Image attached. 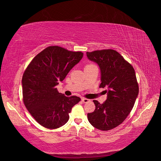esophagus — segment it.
<instances>
[{
    "mask_svg": "<svg viewBox=\"0 0 161 161\" xmlns=\"http://www.w3.org/2000/svg\"><path fill=\"white\" fill-rule=\"evenodd\" d=\"M81 101H82V102H84V103H87V102H89V99H86V98H82L81 99Z\"/></svg>",
    "mask_w": 161,
    "mask_h": 161,
    "instance_id": "esophagus-1",
    "label": "esophagus"
}]
</instances>
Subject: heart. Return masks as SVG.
<instances>
[{"instance_id": "b5f03b06", "label": "heart", "mask_w": 161, "mask_h": 161, "mask_svg": "<svg viewBox=\"0 0 161 161\" xmlns=\"http://www.w3.org/2000/svg\"><path fill=\"white\" fill-rule=\"evenodd\" d=\"M95 66L94 64H88V65H86V67H88V66Z\"/></svg>"}]
</instances>
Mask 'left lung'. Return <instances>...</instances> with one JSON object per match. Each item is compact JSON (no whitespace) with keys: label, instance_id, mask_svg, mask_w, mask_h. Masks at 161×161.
<instances>
[{"label":"left lung","instance_id":"8db88e82","mask_svg":"<svg viewBox=\"0 0 161 161\" xmlns=\"http://www.w3.org/2000/svg\"><path fill=\"white\" fill-rule=\"evenodd\" d=\"M90 60L99 65L102 77L99 88H108V97L101 104L93 100L95 110L88 113V119L94 128L107 131L124 121L139 94L135 70L117 51L103 49L87 52Z\"/></svg>","mask_w":161,"mask_h":161}]
</instances>
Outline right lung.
<instances>
[{
  "instance_id": "add662e5",
  "label": "right lung",
  "mask_w": 161,
  "mask_h": 161,
  "mask_svg": "<svg viewBox=\"0 0 161 161\" xmlns=\"http://www.w3.org/2000/svg\"><path fill=\"white\" fill-rule=\"evenodd\" d=\"M83 53L50 46L33 58L22 79V99L26 108L39 124L48 129L60 128L69 119L79 97H66L56 86L79 62Z\"/></svg>"
}]
</instances>
